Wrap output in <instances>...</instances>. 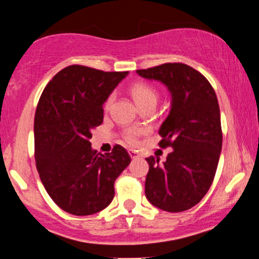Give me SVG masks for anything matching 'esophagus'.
<instances>
[{"label": "esophagus", "instance_id": "34e87169", "mask_svg": "<svg viewBox=\"0 0 259 259\" xmlns=\"http://www.w3.org/2000/svg\"><path fill=\"white\" fill-rule=\"evenodd\" d=\"M129 154H130V157H132L133 159L138 158V157H139L138 151H135V150H129Z\"/></svg>", "mask_w": 259, "mask_h": 259}]
</instances>
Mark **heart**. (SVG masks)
<instances>
[{
  "label": "heart",
  "instance_id": "1",
  "mask_svg": "<svg viewBox=\"0 0 259 259\" xmlns=\"http://www.w3.org/2000/svg\"><path fill=\"white\" fill-rule=\"evenodd\" d=\"M130 94H132L133 99L135 100L136 105L140 108H144L146 106H154L156 107L157 102L159 100V94L153 86L146 84V82H136L130 88ZM113 102V96H109L105 102V109L108 111L111 108ZM144 133L141 129H136V127H129L125 129L123 133L124 139L127 144H136L138 138Z\"/></svg>",
  "mask_w": 259,
  "mask_h": 259
}]
</instances>
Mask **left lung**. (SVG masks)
<instances>
[{
	"instance_id": "obj_1",
	"label": "left lung",
	"mask_w": 259,
	"mask_h": 259,
	"mask_svg": "<svg viewBox=\"0 0 259 259\" xmlns=\"http://www.w3.org/2000/svg\"><path fill=\"white\" fill-rule=\"evenodd\" d=\"M136 73L163 82L171 95L170 112L159 129V146L171 147L173 152L163 164L153 156L146 158L150 170L145 194L159 209H190L209 190L221 156L223 133L214 89L184 63H164Z\"/></svg>"
}]
</instances>
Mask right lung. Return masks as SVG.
Instances as JSON below:
<instances>
[{"mask_svg": "<svg viewBox=\"0 0 259 259\" xmlns=\"http://www.w3.org/2000/svg\"><path fill=\"white\" fill-rule=\"evenodd\" d=\"M127 72L65 67L46 85L34 121L35 162L47 194L74 215H90L111 203L114 181L132 162L120 145L101 154L92 130L103 121V103Z\"/></svg>", "mask_w": 259, "mask_h": 259, "instance_id": "1", "label": "right lung"}]
</instances>
